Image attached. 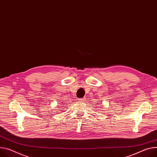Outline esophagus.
Returning <instances> with one entry per match:
<instances>
[{
  "label": "esophagus",
  "instance_id": "34e87169",
  "mask_svg": "<svg viewBox=\"0 0 157 157\" xmlns=\"http://www.w3.org/2000/svg\"><path fill=\"white\" fill-rule=\"evenodd\" d=\"M85 99H86V98H79V101H81V102H84V101H85Z\"/></svg>",
  "mask_w": 157,
  "mask_h": 157
}]
</instances>
